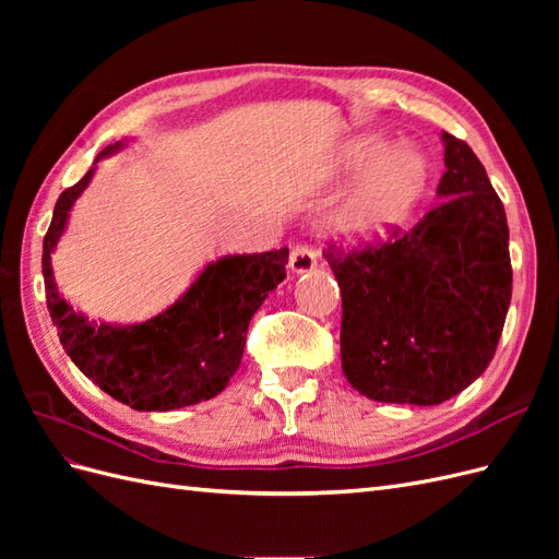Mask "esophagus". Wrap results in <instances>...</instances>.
I'll return each instance as SVG.
<instances>
[{"label": "esophagus", "instance_id": "1", "mask_svg": "<svg viewBox=\"0 0 559 559\" xmlns=\"http://www.w3.org/2000/svg\"><path fill=\"white\" fill-rule=\"evenodd\" d=\"M289 267H292V273H296V275L312 273V270L317 267V251L312 247H308V245H296L292 249Z\"/></svg>", "mask_w": 559, "mask_h": 559}]
</instances>
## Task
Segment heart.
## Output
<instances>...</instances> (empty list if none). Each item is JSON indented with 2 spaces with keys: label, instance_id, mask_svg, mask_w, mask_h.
<instances>
[{
  "label": "heart",
  "instance_id": "1",
  "mask_svg": "<svg viewBox=\"0 0 559 559\" xmlns=\"http://www.w3.org/2000/svg\"><path fill=\"white\" fill-rule=\"evenodd\" d=\"M329 177H361L331 214V230L349 247H366L408 222L427 195L431 167L415 148H394L378 134H364L341 151Z\"/></svg>",
  "mask_w": 559,
  "mask_h": 559
}]
</instances>
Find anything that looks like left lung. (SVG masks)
Wrapping results in <instances>:
<instances>
[{"label": "left lung", "mask_w": 559, "mask_h": 559, "mask_svg": "<svg viewBox=\"0 0 559 559\" xmlns=\"http://www.w3.org/2000/svg\"><path fill=\"white\" fill-rule=\"evenodd\" d=\"M438 205L378 247L324 253L343 294L347 382L382 403L438 405L478 380L511 306L509 224L483 163L443 132Z\"/></svg>", "instance_id": "left-lung-1"}]
</instances>
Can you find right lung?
Returning <instances> with one entry per match:
<instances>
[{"mask_svg": "<svg viewBox=\"0 0 559 559\" xmlns=\"http://www.w3.org/2000/svg\"><path fill=\"white\" fill-rule=\"evenodd\" d=\"M126 144L107 146L83 179L58 198L41 257L46 302L64 352L83 376L134 411L165 413L224 392L240 368L253 312L286 277L289 249L210 261L170 308L142 324H97L74 312L58 292L50 253L64 235L74 202L88 189L97 160Z\"/></svg>", "mask_w": 559, "mask_h": 559, "instance_id": "1", "label": "right lung"}]
</instances>
